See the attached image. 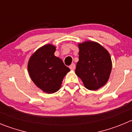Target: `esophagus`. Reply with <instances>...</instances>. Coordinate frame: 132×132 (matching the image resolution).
<instances>
[{
	"label": "esophagus",
	"instance_id": "esophagus-1",
	"mask_svg": "<svg viewBox=\"0 0 132 132\" xmlns=\"http://www.w3.org/2000/svg\"><path fill=\"white\" fill-rule=\"evenodd\" d=\"M69 68H70V69L71 70H73L76 68V65H75L74 64H72Z\"/></svg>",
	"mask_w": 132,
	"mask_h": 132
}]
</instances>
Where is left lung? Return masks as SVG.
I'll return each mask as SVG.
<instances>
[{
  "mask_svg": "<svg viewBox=\"0 0 132 132\" xmlns=\"http://www.w3.org/2000/svg\"><path fill=\"white\" fill-rule=\"evenodd\" d=\"M79 61L76 74L85 88L95 91L108 81L112 70V60L106 48L97 42L87 41L78 44Z\"/></svg>",
  "mask_w": 132,
  "mask_h": 132,
  "instance_id": "left-lung-1",
  "label": "left lung"
}]
</instances>
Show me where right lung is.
<instances>
[{
	"instance_id": "obj_1",
	"label": "right lung",
	"mask_w": 132,
	"mask_h": 132,
	"mask_svg": "<svg viewBox=\"0 0 132 132\" xmlns=\"http://www.w3.org/2000/svg\"><path fill=\"white\" fill-rule=\"evenodd\" d=\"M55 46L47 44L31 56L28 70L31 80L43 92L48 94L60 89L62 81L70 69L60 58L54 56Z\"/></svg>"
}]
</instances>
